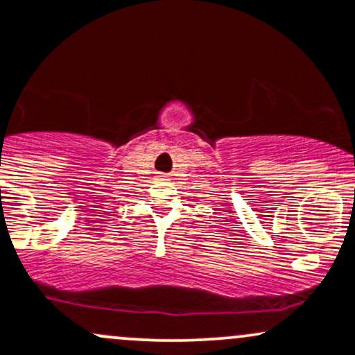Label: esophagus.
<instances>
[{
  "label": "esophagus",
  "mask_w": 355,
  "mask_h": 355,
  "mask_svg": "<svg viewBox=\"0 0 355 355\" xmlns=\"http://www.w3.org/2000/svg\"><path fill=\"white\" fill-rule=\"evenodd\" d=\"M158 177H159V178H162V180H168V178H166V175H165V173H159V175H158Z\"/></svg>",
  "instance_id": "1"
}]
</instances>
